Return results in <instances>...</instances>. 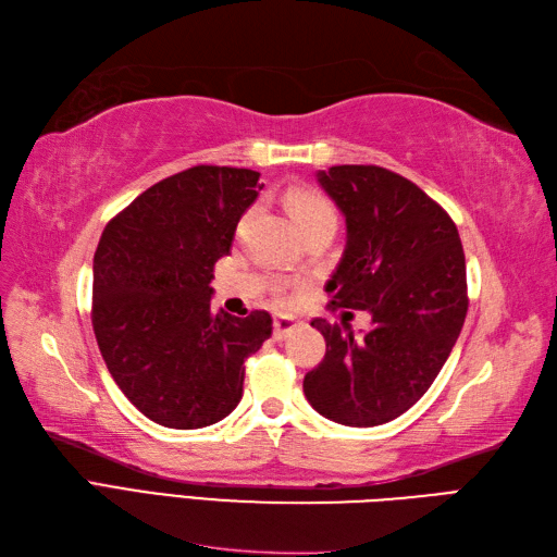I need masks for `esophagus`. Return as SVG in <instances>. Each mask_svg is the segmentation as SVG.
<instances>
[{
    "label": "esophagus",
    "instance_id": "34e87169",
    "mask_svg": "<svg viewBox=\"0 0 557 557\" xmlns=\"http://www.w3.org/2000/svg\"><path fill=\"white\" fill-rule=\"evenodd\" d=\"M297 323L295 319H290V317H276L274 319V337L276 341H286V337L297 329Z\"/></svg>",
    "mask_w": 557,
    "mask_h": 557
}]
</instances>
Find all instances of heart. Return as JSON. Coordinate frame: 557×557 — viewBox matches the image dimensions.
Masks as SVG:
<instances>
[{
  "label": "heart",
  "mask_w": 557,
  "mask_h": 557,
  "mask_svg": "<svg viewBox=\"0 0 557 557\" xmlns=\"http://www.w3.org/2000/svg\"><path fill=\"white\" fill-rule=\"evenodd\" d=\"M283 200H286L293 222L300 226L302 234L311 232V228L337 226L335 206L319 191H311V188H288Z\"/></svg>",
  "instance_id": "heart-1"
}]
</instances>
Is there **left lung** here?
Wrapping results in <instances>:
<instances>
[{
	"label": "left lung",
	"instance_id": "1",
	"mask_svg": "<svg viewBox=\"0 0 557 557\" xmlns=\"http://www.w3.org/2000/svg\"><path fill=\"white\" fill-rule=\"evenodd\" d=\"M319 184L347 224V246L325 290L331 307L363 309L361 337L314 319L325 357L305 375L314 409L351 428L383 425L435 383L468 314L458 228L425 191L377 165H335Z\"/></svg>",
	"mask_w": 557,
	"mask_h": 557
}]
</instances>
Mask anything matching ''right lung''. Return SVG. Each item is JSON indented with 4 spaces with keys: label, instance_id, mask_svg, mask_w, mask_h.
Instances as JSON below:
<instances>
[{
    "label": "right lung",
    "instance_id": "add662e5",
    "mask_svg": "<svg viewBox=\"0 0 557 557\" xmlns=\"http://www.w3.org/2000/svg\"><path fill=\"white\" fill-rule=\"evenodd\" d=\"M260 172L196 165L146 188L94 252L91 325L117 387L153 423L196 430L232 413L269 311L210 309L212 271L260 196Z\"/></svg>",
    "mask_w": 557,
    "mask_h": 557
}]
</instances>
